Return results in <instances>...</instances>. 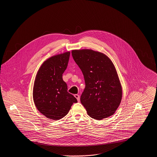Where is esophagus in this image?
<instances>
[{"label":"esophagus","mask_w":157,"mask_h":157,"mask_svg":"<svg viewBox=\"0 0 157 157\" xmlns=\"http://www.w3.org/2000/svg\"><path fill=\"white\" fill-rule=\"evenodd\" d=\"M75 97L76 98V99H77V101H78V102H79V101H80V97H79V95H78V94H75Z\"/></svg>","instance_id":"esophagus-1"}]
</instances>
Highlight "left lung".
<instances>
[{
	"label": "left lung",
	"instance_id": "8db88e82",
	"mask_svg": "<svg viewBox=\"0 0 157 157\" xmlns=\"http://www.w3.org/2000/svg\"><path fill=\"white\" fill-rule=\"evenodd\" d=\"M72 55L83 75L85 88L81 102L97 120L109 117L120 106L122 90L117 70L105 54L92 49H75Z\"/></svg>",
	"mask_w": 157,
	"mask_h": 157
}]
</instances>
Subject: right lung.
Returning <instances> with one entry per match:
<instances>
[{
  "mask_svg": "<svg viewBox=\"0 0 157 157\" xmlns=\"http://www.w3.org/2000/svg\"><path fill=\"white\" fill-rule=\"evenodd\" d=\"M70 52L51 56L39 67L35 77L33 99L37 110L49 119L60 120L67 115L77 99L67 92L62 74L67 67Z\"/></svg>",
  "mask_w": 157,
  "mask_h": 157,
  "instance_id": "add662e5",
  "label": "right lung"
}]
</instances>
